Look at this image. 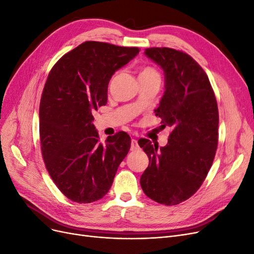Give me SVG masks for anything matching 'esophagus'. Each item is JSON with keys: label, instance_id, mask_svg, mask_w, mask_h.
<instances>
[{"label": "esophagus", "instance_id": "esophagus-1", "mask_svg": "<svg viewBox=\"0 0 254 254\" xmlns=\"http://www.w3.org/2000/svg\"><path fill=\"white\" fill-rule=\"evenodd\" d=\"M138 148H139V145H138L137 140L132 139V141H130V151H137Z\"/></svg>", "mask_w": 254, "mask_h": 254}]
</instances>
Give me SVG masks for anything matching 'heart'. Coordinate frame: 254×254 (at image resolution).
Instances as JSON below:
<instances>
[{
	"label": "heart",
	"mask_w": 254,
	"mask_h": 254,
	"mask_svg": "<svg viewBox=\"0 0 254 254\" xmlns=\"http://www.w3.org/2000/svg\"><path fill=\"white\" fill-rule=\"evenodd\" d=\"M155 76L159 77V73L155 68L151 67V65H145V67L141 68V70H140L139 77H155Z\"/></svg>",
	"instance_id": "1"
}]
</instances>
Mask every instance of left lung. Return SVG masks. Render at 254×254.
<instances>
[{
	"instance_id": "left-lung-1",
	"label": "left lung",
	"mask_w": 254,
	"mask_h": 254,
	"mask_svg": "<svg viewBox=\"0 0 254 254\" xmlns=\"http://www.w3.org/2000/svg\"><path fill=\"white\" fill-rule=\"evenodd\" d=\"M165 74V92L155 110L163 127H172L168 143L158 148L148 139L138 144L148 157L140 178L144 193L172 206L198 190L212 165L219 139V110L207 74L190 55L166 47L145 49Z\"/></svg>"
}]
</instances>
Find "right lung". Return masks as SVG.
Masks as SVG:
<instances>
[{"label":"right lung","mask_w":254,"mask_h":254,"mask_svg":"<svg viewBox=\"0 0 254 254\" xmlns=\"http://www.w3.org/2000/svg\"><path fill=\"white\" fill-rule=\"evenodd\" d=\"M139 51L88 41L49 72L40 102L42 155L51 179L71 201L91 203L105 196L129 151L126 132L102 143L92 121L94 111L107 105L112 75Z\"/></svg>","instance_id":"obj_1"}]
</instances>
